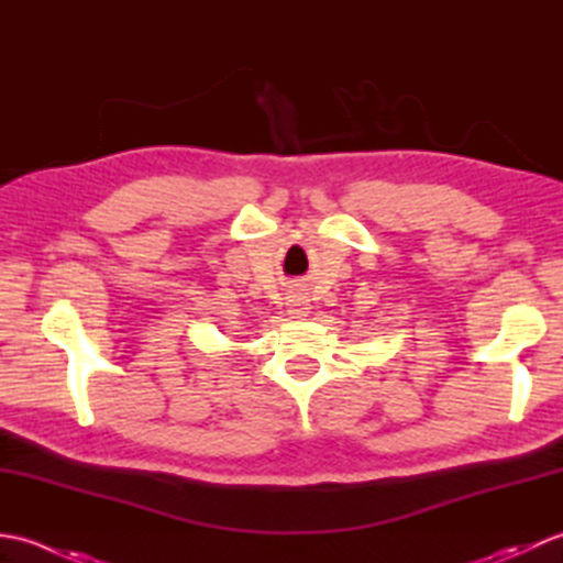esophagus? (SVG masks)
<instances>
[{
  "instance_id": "1",
  "label": "esophagus",
  "mask_w": 563,
  "mask_h": 563,
  "mask_svg": "<svg viewBox=\"0 0 563 563\" xmlns=\"http://www.w3.org/2000/svg\"><path fill=\"white\" fill-rule=\"evenodd\" d=\"M288 312L292 314V319H302V317L309 314V305H307V300H305V295H292V297H290Z\"/></svg>"
}]
</instances>
